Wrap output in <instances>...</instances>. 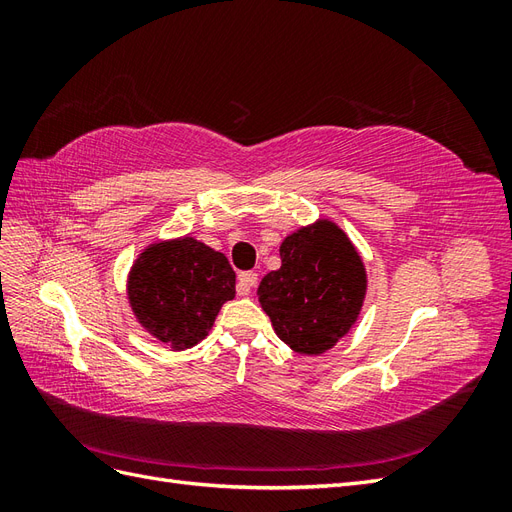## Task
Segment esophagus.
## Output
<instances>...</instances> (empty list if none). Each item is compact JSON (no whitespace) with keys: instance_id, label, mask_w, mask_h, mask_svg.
Wrapping results in <instances>:
<instances>
[{"instance_id":"esophagus-1","label":"esophagus","mask_w":512,"mask_h":512,"mask_svg":"<svg viewBox=\"0 0 512 512\" xmlns=\"http://www.w3.org/2000/svg\"><path fill=\"white\" fill-rule=\"evenodd\" d=\"M258 282V275L254 271H243L239 273V284H237V292L241 294V297H245V294H250L252 288L256 286Z\"/></svg>"}]
</instances>
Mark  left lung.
<instances>
[{"mask_svg":"<svg viewBox=\"0 0 512 512\" xmlns=\"http://www.w3.org/2000/svg\"><path fill=\"white\" fill-rule=\"evenodd\" d=\"M282 267L267 273L258 301L294 352L331 350L359 320L367 271L346 232L331 220L301 226L280 245Z\"/></svg>","mask_w":512,"mask_h":512,"instance_id":"left-lung-1","label":"left lung"}]
</instances>
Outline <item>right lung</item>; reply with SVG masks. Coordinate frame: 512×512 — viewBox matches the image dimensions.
I'll use <instances>...</instances> for the list:
<instances>
[{
    "instance_id": "right-lung-1",
    "label": "right lung",
    "mask_w": 512,
    "mask_h": 512,
    "mask_svg": "<svg viewBox=\"0 0 512 512\" xmlns=\"http://www.w3.org/2000/svg\"><path fill=\"white\" fill-rule=\"evenodd\" d=\"M237 275L222 252L194 237L156 241L128 273V301L138 324L170 350L209 335L215 316L235 299Z\"/></svg>"
}]
</instances>
